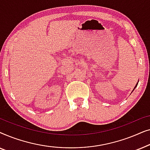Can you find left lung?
I'll use <instances>...</instances> for the list:
<instances>
[{"label":"left lung","instance_id":"left-lung-1","mask_svg":"<svg viewBox=\"0 0 150 150\" xmlns=\"http://www.w3.org/2000/svg\"><path fill=\"white\" fill-rule=\"evenodd\" d=\"M137 85H138V83L137 84V85H136V86H135V87H134V88H136V87H137Z\"/></svg>","mask_w":150,"mask_h":150}]
</instances>
